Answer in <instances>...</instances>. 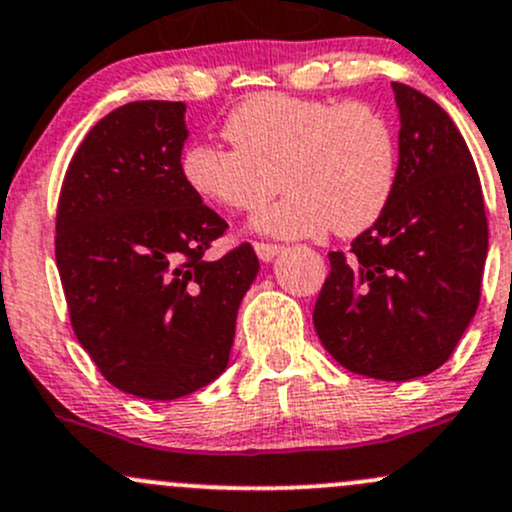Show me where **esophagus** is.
<instances>
[{"label":"esophagus","instance_id":"1","mask_svg":"<svg viewBox=\"0 0 512 512\" xmlns=\"http://www.w3.org/2000/svg\"><path fill=\"white\" fill-rule=\"evenodd\" d=\"M255 252L262 262H270L282 252V245H277V242H255Z\"/></svg>","mask_w":512,"mask_h":512}]
</instances>
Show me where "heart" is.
I'll return each mask as SVG.
<instances>
[{
	"mask_svg": "<svg viewBox=\"0 0 512 512\" xmlns=\"http://www.w3.org/2000/svg\"><path fill=\"white\" fill-rule=\"evenodd\" d=\"M225 137L233 147L191 144L181 174L196 196L228 211H257L287 186L257 215L265 233L304 238L333 228L351 238L373 228L395 196V129L368 102L252 95L228 115Z\"/></svg>",
	"mask_w": 512,
	"mask_h": 512,
	"instance_id": "1",
	"label": "heart"
}]
</instances>
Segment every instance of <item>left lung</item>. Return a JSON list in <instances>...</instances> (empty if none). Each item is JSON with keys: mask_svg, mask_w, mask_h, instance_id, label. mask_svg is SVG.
Returning <instances> with one entry per match:
<instances>
[{"mask_svg": "<svg viewBox=\"0 0 512 512\" xmlns=\"http://www.w3.org/2000/svg\"><path fill=\"white\" fill-rule=\"evenodd\" d=\"M392 90L402 125L395 196L348 255L328 252L314 328L343 368L400 383L444 365L471 324L488 220L476 164L451 117L410 85Z\"/></svg>", "mask_w": 512, "mask_h": 512, "instance_id": "1", "label": "left lung"}]
</instances>
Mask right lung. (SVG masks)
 <instances>
[{
  "mask_svg": "<svg viewBox=\"0 0 512 512\" xmlns=\"http://www.w3.org/2000/svg\"><path fill=\"white\" fill-rule=\"evenodd\" d=\"M184 102H127L85 134L56 211V265L80 346L127 395L176 400L228 368L250 242L208 260L228 223L181 174Z\"/></svg>",
  "mask_w": 512,
  "mask_h": 512,
  "instance_id": "obj_1",
  "label": "right lung"
}]
</instances>
